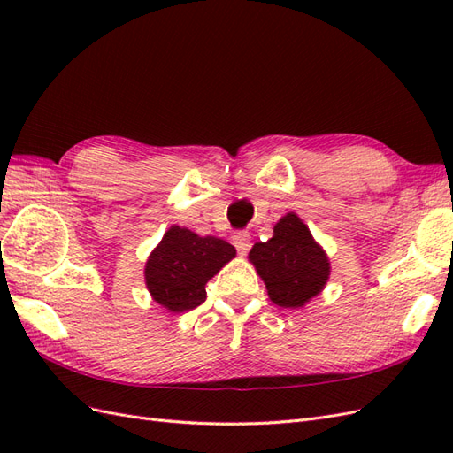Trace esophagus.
Segmentation results:
<instances>
[{"label":"esophagus","instance_id":"esophagus-1","mask_svg":"<svg viewBox=\"0 0 453 453\" xmlns=\"http://www.w3.org/2000/svg\"><path fill=\"white\" fill-rule=\"evenodd\" d=\"M232 242H234L240 255H248V251L251 250V234L248 230H238L236 234L232 236Z\"/></svg>","mask_w":453,"mask_h":453}]
</instances>
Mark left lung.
I'll return each instance as SVG.
<instances>
[{
    "label": "left lung",
    "instance_id": "obj_1",
    "mask_svg": "<svg viewBox=\"0 0 453 453\" xmlns=\"http://www.w3.org/2000/svg\"><path fill=\"white\" fill-rule=\"evenodd\" d=\"M250 258L265 280L272 303L283 308L304 306L323 289L331 272L326 255L295 213L280 219L273 236L255 243Z\"/></svg>",
    "mask_w": 453,
    "mask_h": 453
}]
</instances>
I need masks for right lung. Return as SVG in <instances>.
Returning a JSON list of instances; mask_svg holds the SVG:
<instances>
[{
  "mask_svg": "<svg viewBox=\"0 0 453 453\" xmlns=\"http://www.w3.org/2000/svg\"><path fill=\"white\" fill-rule=\"evenodd\" d=\"M232 257L236 250L228 242L172 226L147 260V289L170 311L193 310L205 300V283Z\"/></svg>",
  "mask_w": 453,
  "mask_h": 453,
  "instance_id": "add662e5",
  "label": "right lung"
}]
</instances>
